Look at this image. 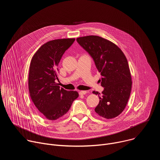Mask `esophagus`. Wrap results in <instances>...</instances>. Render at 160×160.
Here are the masks:
<instances>
[{"instance_id":"obj_1","label":"esophagus","mask_w":160,"mask_h":160,"mask_svg":"<svg viewBox=\"0 0 160 160\" xmlns=\"http://www.w3.org/2000/svg\"><path fill=\"white\" fill-rule=\"evenodd\" d=\"M87 93V91H85V90H82V91H80L79 92V94L80 95H85Z\"/></svg>"}]
</instances>
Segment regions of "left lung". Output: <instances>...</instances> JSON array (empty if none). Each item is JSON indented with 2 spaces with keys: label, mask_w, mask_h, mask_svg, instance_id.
Here are the masks:
<instances>
[{
  "label": "left lung",
  "mask_w": 160,
  "mask_h": 160,
  "mask_svg": "<svg viewBox=\"0 0 160 160\" xmlns=\"http://www.w3.org/2000/svg\"><path fill=\"white\" fill-rule=\"evenodd\" d=\"M77 42L94 59L101 73L104 88L99 96L95 108L98 115L106 119L118 116L126 107L132 88V77L127 59L122 51L111 41L96 35L77 38Z\"/></svg>",
  "instance_id": "8db88e82"
}]
</instances>
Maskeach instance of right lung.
Masks as SVG:
<instances>
[{
	"mask_svg": "<svg viewBox=\"0 0 160 160\" xmlns=\"http://www.w3.org/2000/svg\"><path fill=\"white\" fill-rule=\"evenodd\" d=\"M75 40L62 38L48 42L38 49L31 60L30 95L37 109L49 120H56L64 115L78 97L77 91L66 90L56 83L58 80V64Z\"/></svg>",
	"mask_w": 160,
	"mask_h": 160,
	"instance_id": "right-lung-1",
	"label": "right lung"
}]
</instances>
